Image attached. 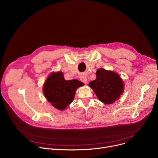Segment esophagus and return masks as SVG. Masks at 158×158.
Returning a JSON list of instances; mask_svg holds the SVG:
<instances>
[{
    "label": "esophagus",
    "instance_id": "obj_1",
    "mask_svg": "<svg viewBox=\"0 0 158 158\" xmlns=\"http://www.w3.org/2000/svg\"><path fill=\"white\" fill-rule=\"evenodd\" d=\"M80 80L84 83H87V77L85 76H81V77H80Z\"/></svg>",
    "mask_w": 158,
    "mask_h": 158
}]
</instances>
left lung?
<instances>
[{"mask_svg":"<svg viewBox=\"0 0 158 158\" xmlns=\"http://www.w3.org/2000/svg\"><path fill=\"white\" fill-rule=\"evenodd\" d=\"M89 85L105 104L113 103L124 90L123 81L118 74L103 68L97 70L96 79L90 81Z\"/></svg>","mask_w":158,"mask_h":158,"instance_id":"obj_1","label":"left lung"}]
</instances>
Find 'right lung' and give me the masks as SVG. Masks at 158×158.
Masks as SVG:
<instances>
[{
	"label": "right lung",
	"instance_id": "1",
	"mask_svg": "<svg viewBox=\"0 0 158 158\" xmlns=\"http://www.w3.org/2000/svg\"><path fill=\"white\" fill-rule=\"evenodd\" d=\"M83 85L78 80H66L61 72L53 73L44 83L43 92L55 108L63 110L71 103L77 88Z\"/></svg>",
	"mask_w": 158,
	"mask_h": 158
}]
</instances>
